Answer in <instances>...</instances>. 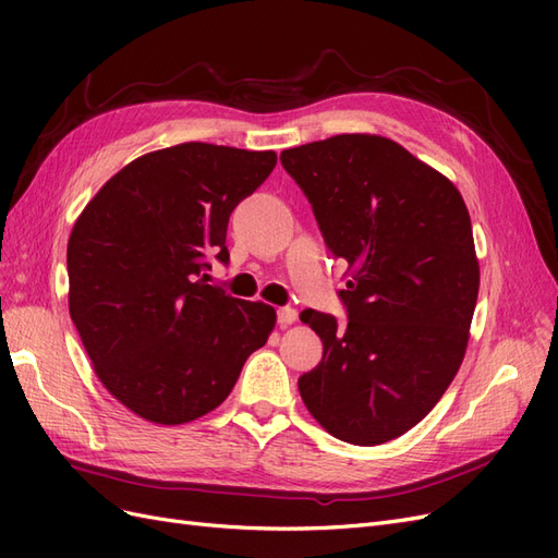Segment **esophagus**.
<instances>
[{"mask_svg":"<svg viewBox=\"0 0 558 558\" xmlns=\"http://www.w3.org/2000/svg\"><path fill=\"white\" fill-rule=\"evenodd\" d=\"M295 320H298V312H295L293 307H281V310H277V324H279L281 328L293 326Z\"/></svg>","mask_w":558,"mask_h":558,"instance_id":"34e87169","label":"esophagus"}]
</instances>
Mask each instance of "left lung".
Here are the masks:
<instances>
[{"instance_id":"obj_1","label":"left lung","mask_w":558,"mask_h":558,"mask_svg":"<svg viewBox=\"0 0 558 558\" xmlns=\"http://www.w3.org/2000/svg\"><path fill=\"white\" fill-rule=\"evenodd\" d=\"M328 248L347 260L349 320L302 312L324 359L298 381L310 414L342 442L404 435L463 363L480 260L459 189L381 134H335L286 148Z\"/></svg>"}]
</instances>
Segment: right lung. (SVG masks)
Returning a JSON list of instances; mask_svg holds the SVG:
<instances>
[{
    "instance_id": "right-lung-1",
    "label": "right lung",
    "mask_w": 558,
    "mask_h": 558,
    "mask_svg": "<svg viewBox=\"0 0 558 558\" xmlns=\"http://www.w3.org/2000/svg\"><path fill=\"white\" fill-rule=\"evenodd\" d=\"M275 165V150L205 142L150 150L76 218L72 320L99 381L150 424L216 410L275 330V307L226 295L205 275L209 256L228 260L232 209Z\"/></svg>"
}]
</instances>
